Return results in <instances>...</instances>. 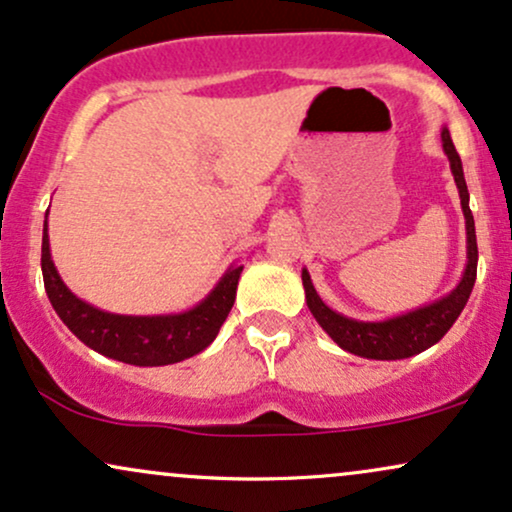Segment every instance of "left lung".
<instances>
[{
    "label": "left lung",
    "instance_id": "left-lung-1",
    "mask_svg": "<svg viewBox=\"0 0 512 512\" xmlns=\"http://www.w3.org/2000/svg\"><path fill=\"white\" fill-rule=\"evenodd\" d=\"M440 142L443 151L450 161L452 178H455L457 192H460V204L464 214V228H467V267H464L460 284L452 289L448 296L438 298V301L421 305V308L409 310V313L387 317V320L366 322L346 317L317 296L313 279H310L308 269H303V289L305 303H308L310 313L330 337L342 346L349 354L375 358V361H397V358H409L426 351L428 346L438 344L445 337V332L455 325L464 305L469 301V293L477 281V233H474V216L469 209V192L467 182H464L460 154L455 151L448 127L440 129Z\"/></svg>",
    "mask_w": 512,
    "mask_h": 512
}]
</instances>
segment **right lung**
Listing matches in <instances>:
<instances>
[{"label":"right lung","instance_id":"add662e5","mask_svg":"<svg viewBox=\"0 0 512 512\" xmlns=\"http://www.w3.org/2000/svg\"><path fill=\"white\" fill-rule=\"evenodd\" d=\"M43 281L64 325L98 354L129 366H168L199 354L214 342L236 301L243 267L226 269L219 284L195 308L170 315H117L81 301L64 284L50 252L48 219L43 223Z\"/></svg>","mask_w":512,"mask_h":512}]
</instances>
